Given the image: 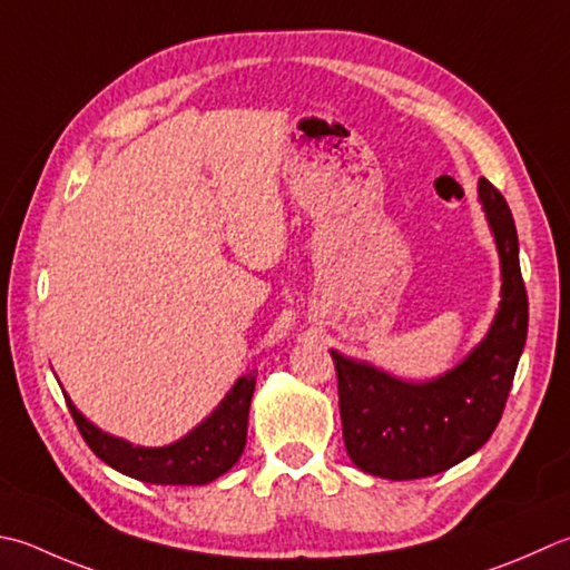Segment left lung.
I'll return each instance as SVG.
<instances>
[{"instance_id": "8db88e82", "label": "left lung", "mask_w": 570, "mask_h": 570, "mask_svg": "<svg viewBox=\"0 0 570 570\" xmlns=\"http://www.w3.org/2000/svg\"><path fill=\"white\" fill-rule=\"evenodd\" d=\"M476 189L501 269V301L487 336L452 371L422 383L331 351L338 373L343 442L365 474L403 482L450 470L492 438L504 412L527 343L529 298L507 199L484 177Z\"/></svg>"}]
</instances>
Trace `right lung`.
Segmentation results:
<instances>
[{"label": "right lung", "mask_w": 570, "mask_h": 570, "mask_svg": "<svg viewBox=\"0 0 570 570\" xmlns=\"http://www.w3.org/2000/svg\"><path fill=\"white\" fill-rule=\"evenodd\" d=\"M256 385V371L237 377L222 403L209 412L195 430H189L165 448H140L128 440L114 438L104 432L78 410L71 397L63 393L78 432L94 450L98 460H104L116 472L138 479L145 484H209L217 476L229 472L239 462L247 444L249 405Z\"/></svg>", "instance_id": "add662e5"}]
</instances>
